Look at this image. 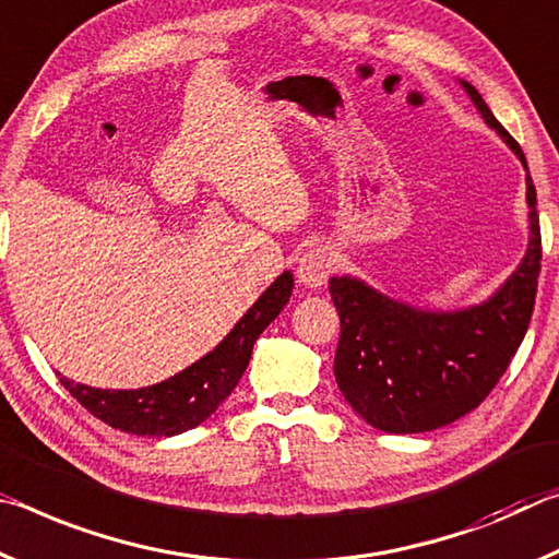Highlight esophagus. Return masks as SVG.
I'll return each mask as SVG.
<instances>
[{
	"label": "esophagus",
	"instance_id": "1",
	"mask_svg": "<svg viewBox=\"0 0 559 559\" xmlns=\"http://www.w3.org/2000/svg\"><path fill=\"white\" fill-rule=\"evenodd\" d=\"M336 270V254L324 245L307 250L297 262V280L309 289H319Z\"/></svg>",
	"mask_w": 559,
	"mask_h": 559
}]
</instances>
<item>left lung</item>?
Here are the masks:
<instances>
[{
  "label": "left lung",
  "mask_w": 559,
  "mask_h": 559,
  "mask_svg": "<svg viewBox=\"0 0 559 559\" xmlns=\"http://www.w3.org/2000/svg\"><path fill=\"white\" fill-rule=\"evenodd\" d=\"M483 121L527 170L525 153L483 96L461 81ZM530 242L523 262L496 295L455 312H428L381 295L366 282L329 280L342 334L334 356L340 391L366 424L386 433H426L471 414L496 389L533 317L539 260L537 195L525 178Z\"/></svg>",
  "instance_id": "obj_1"
}]
</instances>
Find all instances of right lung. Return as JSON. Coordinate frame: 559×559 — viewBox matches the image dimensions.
I'll use <instances>...</instances> for the list:
<instances>
[{
	"label": "right lung",
	"instance_id": "1",
	"mask_svg": "<svg viewBox=\"0 0 559 559\" xmlns=\"http://www.w3.org/2000/svg\"><path fill=\"white\" fill-rule=\"evenodd\" d=\"M292 287V272H282L213 352L153 386L133 391L94 389L86 383H73L61 373L59 381L88 414L118 431L155 438L186 433L213 416L230 396L250 364L254 342L285 309Z\"/></svg>",
	"mask_w": 559,
	"mask_h": 559
}]
</instances>
